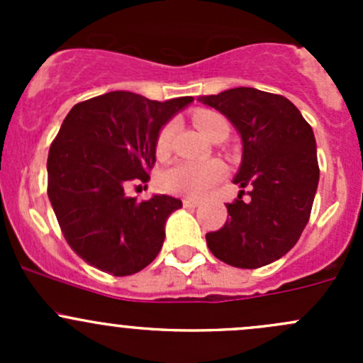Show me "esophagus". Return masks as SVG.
I'll list each match as a JSON object with an SVG mask.
<instances>
[{"label": "esophagus", "mask_w": 363, "mask_h": 363, "mask_svg": "<svg viewBox=\"0 0 363 363\" xmlns=\"http://www.w3.org/2000/svg\"><path fill=\"white\" fill-rule=\"evenodd\" d=\"M182 203H184V207H188V208H195V207H199V205H200V200L184 199V200H182Z\"/></svg>", "instance_id": "34e87169"}]
</instances>
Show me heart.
Masks as SVG:
<instances>
[{
	"instance_id": "heart-1",
	"label": "heart",
	"mask_w": 363,
	"mask_h": 363,
	"mask_svg": "<svg viewBox=\"0 0 363 363\" xmlns=\"http://www.w3.org/2000/svg\"><path fill=\"white\" fill-rule=\"evenodd\" d=\"M193 121L205 137L211 140L230 133V124L221 113L212 111H200L193 116ZM177 124L175 121H168L161 126L156 137V155L158 158H167L170 155L172 140H174ZM226 174V167L221 160L205 161H179L174 167L161 174V188L174 195L188 196V199H200L207 195Z\"/></svg>"
}]
</instances>
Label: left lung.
Instances as JSON below:
<instances>
[{"mask_svg": "<svg viewBox=\"0 0 363 363\" xmlns=\"http://www.w3.org/2000/svg\"><path fill=\"white\" fill-rule=\"evenodd\" d=\"M199 101L225 113L242 137V163L233 182L247 188L232 203L218 232L205 235L212 255L239 269L276 262L302 235L318 181L316 140L298 108L281 94L235 87Z\"/></svg>", "mask_w": 363, "mask_h": 363, "instance_id": "1", "label": "left lung"}]
</instances>
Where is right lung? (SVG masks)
I'll use <instances>...</instances> for the list:
<instances>
[{"instance_id": "obj_1", "label": "right lung", "mask_w": 363, "mask_h": 363, "mask_svg": "<svg viewBox=\"0 0 363 363\" xmlns=\"http://www.w3.org/2000/svg\"><path fill=\"white\" fill-rule=\"evenodd\" d=\"M191 101L112 91L65 117L49 149L47 193L68 246L101 272L131 276L158 256L164 221L182 202L167 195L138 202L126 191L149 181L158 131Z\"/></svg>"}]
</instances>
